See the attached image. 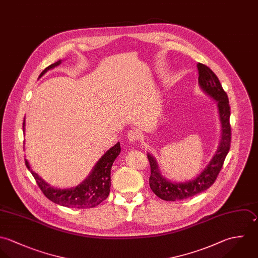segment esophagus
<instances>
[{
    "label": "esophagus",
    "instance_id": "34e87169",
    "mask_svg": "<svg viewBox=\"0 0 258 258\" xmlns=\"http://www.w3.org/2000/svg\"><path fill=\"white\" fill-rule=\"evenodd\" d=\"M127 139L130 142L136 143L140 140V134L135 130H131L127 132Z\"/></svg>",
    "mask_w": 258,
    "mask_h": 258
}]
</instances>
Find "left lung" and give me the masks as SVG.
Instances as JSON below:
<instances>
[{
  "mask_svg": "<svg viewBox=\"0 0 258 258\" xmlns=\"http://www.w3.org/2000/svg\"><path fill=\"white\" fill-rule=\"evenodd\" d=\"M199 70V84L208 96L217 101L219 117L221 122V140L219 148L206 169L194 180L183 183H172L160 174L156 161L153 155H148L151 165L150 186L159 199L166 202L186 200L204 192L209 188L217 178L223 165L224 159L229 152L231 142V128L229 122L230 106L226 93L216 75L204 63L197 64Z\"/></svg>",
  "mask_w": 258,
  "mask_h": 258,
  "instance_id": "obj_1",
  "label": "left lung"
}]
</instances>
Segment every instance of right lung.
<instances>
[{
    "label": "right lung",
    "instance_id": "right-lung-1",
    "mask_svg": "<svg viewBox=\"0 0 258 258\" xmlns=\"http://www.w3.org/2000/svg\"><path fill=\"white\" fill-rule=\"evenodd\" d=\"M60 60L47 67L41 73L40 78L45 73H47V71L58 66ZM23 131L25 132V120L23 122ZM119 153L120 146L119 143H117L102 156V158L98 161L95 168L93 169L91 175L84 182L76 187L68 189H58L50 186L36 172L31 169L27 159H25V163L29 170L32 172L42 192L51 202L70 208H92L99 206L108 197L110 188L111 165L116 156L119 155Z\"/></svg>",
    "mask_w": 258,
    "mask_h": 258
}]
</instances>
